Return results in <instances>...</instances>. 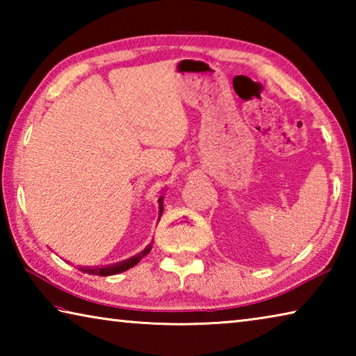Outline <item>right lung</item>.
Wrapping results in <instances>:
<instances>
[{"label": "right lung", "instance_id": "right-lung-1", "mask_svg": "<svg viewBox=\"0 0 356 356\" xmlns=\"http://www.w3.org/2000/svg\"><path fill=\"white\" fill-rule=\"evenodd\" d=\"M159 212L160 216L163 213V196L159 197ZM159 216V220H160ZM152 250V243H149L146 248H144L140 254H136L134 257L127 259V261H122L119 264H114V265H105V267H78V270L83 273H88V275H99V276H110V275H118V273H122L125 270H129L131 267H135V265L141 261V259L147 254V252Z\"/></svg>", "mask_w": 356, "mask_h": 356}]
</instances>
